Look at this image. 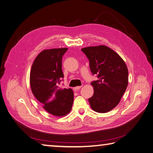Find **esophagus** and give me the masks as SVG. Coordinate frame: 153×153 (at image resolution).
I'll return each instance as SVG.
<instances>
[{"label": "esophagus", "instance_id": "1", "mask_svg": "<svg viewBox=\"0 0 153 153\" xmlns=\"http://www.w3.org/2000/svg\"><path fill=\"white\" fill-rule=\"evenodd\" d=\"M81 88H82V86H77V87L74 88V90L75 91H77V90H79V89Z\"/></svg>", "mask_w": 153, "mask_h": 153}]
</instances>
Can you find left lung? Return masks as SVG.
I'll list each match as a JSON object with an SVG mask.
<instances>
[{"label": "left lung", "instance_id": "1", "mask_svg": "<svg viewBox=\"0 0 153 153\" xmlns=\"http://www.w3.org/2000/svg\"><path fill=\"white\" fill-rule=\"evenodd\" d=\"M98 80L91 82L94 93L88 99L91 109L100 113L112 110L120 102L128 82V71L120 55L104 45L82 49Z\"/></svg>", "mask_w": 153, "mask_h": 153}]
</instances>
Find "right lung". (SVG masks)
I'll return each mask as SVG.
<instances>
[{"label": "right lung", "instance_id": "obj_1", "mask_svg": "<svg viewBox=\"0 0 153 153\" xmlns=\"http://www.w3.org/2000/svg\"><path fill=\"white\" fill-rule=\"evenodd\" d=\"M68 48L43 50L35 58L30 74V85L36 99L51 114L63 116L70 112L74 102L71 89H62V57Z\"/></svg>", "mask_w": 153, "mask_h": 153}]
</instances>
